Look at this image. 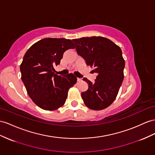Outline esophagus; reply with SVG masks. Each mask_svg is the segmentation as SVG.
Here are the masks:
<instances>
[{"label": "esophagus", "instance_id": "34e87169", "mask_svg": "<svg viewBox=\"0 0 155 155\" xmlns=\"http://www.w3.org/2000/svg\"><path fill=\"white\" fill-rule=\"evenodd\" d=\"M77 81H78V82L82 81V78H77Z\"/></svg>", "mask_w": 155, "mask_h": 155}]
</instances>
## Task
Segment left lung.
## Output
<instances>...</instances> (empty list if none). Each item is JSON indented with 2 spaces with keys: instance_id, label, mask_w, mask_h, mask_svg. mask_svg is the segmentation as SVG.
Instances as JSON below:
<instances>
[{
  "instance_id": "obj_1",
  "label": "left lung",
  "mask_w": 155,
  "mask_h": 155,
  "mask_svg": "<svg viewBox=\"0 0 155 155\" xmlns=\"http://www.w3.org/2000/svg\"><path fill=\"white\" fill-rule=\"evenodd\" d=\"M78 55L86 65L94 67L97 75L95 82L83 78L88 88L81 96L86 107L92 110L104 109L115 100L124 79V59L120 48L102 37L73 39Z\"/></svg>"
}]
</instances>
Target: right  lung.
<instances>
[{
  "mask_svg": "<svg viewBox=\"0 0 155 155\" xmlns=\"http://www.w3.org/2000/svg\"><path fill=\"white\" fill-rule=\"evenodd\" d=\"M72 41L46 38L31 46L23 57L20 71L27 92L40 108L54 110L64 105L70 88L77 82L72 73L55 74L65 51L73 49Z\"/></svg>",
  "mask_w": 155,
  "mask_h": 155,
  "instance_id": "1",
  "label": "right lung"
}]
</instances>
